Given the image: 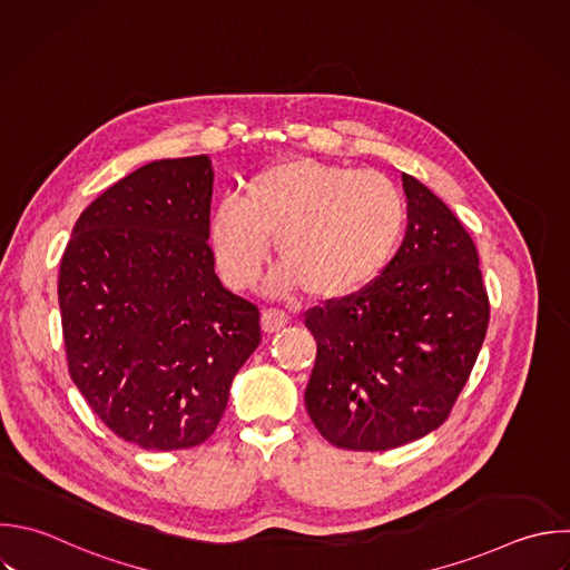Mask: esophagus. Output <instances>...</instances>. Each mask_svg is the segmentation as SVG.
<instances>
[{"label": "esophagus", "instance_id": "obj_1", "mask_svg": "<svg viewBox=\"0 0 570 570\" xmlns=\"http://www.w3.org/2000/svg\"><path fill=\"white\" fill-rule=\"evenodd\" d=\"M261 325H263V332L274 334V332H278L281 327L287 325V314L281 312V309H263Z\"/></svg>", "mask_w": 570, "mask_h": 570}]
</instances>
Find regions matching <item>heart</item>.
Here are the masks:
<instances>
[{
    "label": "heart",
    "mask_w": 570,
    "mask_h": 570,
    "mask_svg": "<svg viewBox=\"0 0 570 570\" xmlns=\"http://www.w3.org/2000/svg\"><path fill=\"white\" fill-rule=\"evenodd\" d=\"M405 198L385 176L312 158L274 163L227 196L209 240L229 287L256 281L274 238V285L336 301L365 289L392 261L405 229Z\"/></svg>",
    "instance_id": "obj_1"
}]
</instances>
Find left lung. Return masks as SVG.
Segmentation results:
<instances>
[{
  "mask_svg": "<svg viewBox=\"0 0 570 570\" xmlns=\"http://www.w3.org/2000/svg\"><path fill=\"white\" fill-rule=\"evenodd\" d=\"M407 227L365 289L307 312L316 363L305 407L345 450H392L439 428L488 330V294L472 238L416 178L403 174Z\"/></svg>",
  "mask_w": 570,
  "mask_h": 570,
  "instance_id": "obj_1",
  "label": "left lung"
}]
</instances>
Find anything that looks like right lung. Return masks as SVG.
I'll return each mask as SVG.
<instances>
[{
  "mask_svg": "<svg viewBox=\"0 0 570 570\" xmlns=\"http://www.w3.org/2000/svg\"><path fill=\"white\" fill-rule=\"evenodd\" d=\"M207 156L156 160L78 218L58 298L69 372L91 410L145 450L209 439L261 343V314L223 287L209 247Z\"/></svg>",
  "mask_w": 570,
  "mask_h": 570,
  "instance_id": "right-lung-1",
  "label": "right lung"
}]
</instances>
